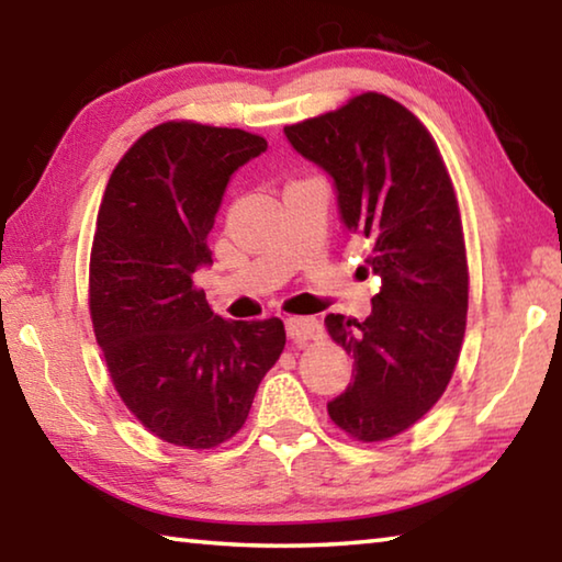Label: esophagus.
Returning <instances> with one entry per match:
<instances>
[{
  "instance_id": "esophagus-1",
  "label": "esophagus",
  "mask_w": 562,
  "mask_h": 562,
  "mask_svg": "<svg viewBox=\"0 0 562 562\" xmlns=\"http://www.w3.org/2000/svg\"><path fill=\"white\" fill-rule=\"evenodd\" d=\"M284 329H288V337H290L292 345H297V347L307 345V341L317 339L322 335L317 319H312V317H290V319H284Z\"/></svg>"
}]
</instances>
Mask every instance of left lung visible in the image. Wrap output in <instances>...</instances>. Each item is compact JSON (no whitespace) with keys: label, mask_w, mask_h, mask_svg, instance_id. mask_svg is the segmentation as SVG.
<instances>
[{"label":"left lung","mask_w":562,"mask_h":562,"mask_svg":"<svg viewBox=\"0 0 562 562\" xmlns=\"http://www.w3.org/2000/svg\"><path fill=\"white\" fill-rule=\"evenodd\" d=\"M284 136L331 178L341 223L369 243L367 268L382 278L367 319L325 317L355 357L329 418L359 441L392 439L439 402L465 331L469 265L449 170L424 123L374 91Z\"/></svg>","instance_id":"left-lung-1"}]
</instances>
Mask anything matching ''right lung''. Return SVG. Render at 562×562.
I'll return each mask as SVG.
<instances>
[{"instance_id":"1","label":"right lung","mask_w":562,"mask_h":562,"mask_svg":"<svg viewBox=\"0 0 562 562\" xmlns=\"http://www.w3.org/2000/svg\"><path fill=\"white\" fill-rule=\"evenodd\" d=\"M268 140L168 121L119 160L99 207L89 307L111 382L150 434L213 449L243 429L284 349L278 319L225 322L195 290L225 188Z\"/></svg>"}]
</instances>
